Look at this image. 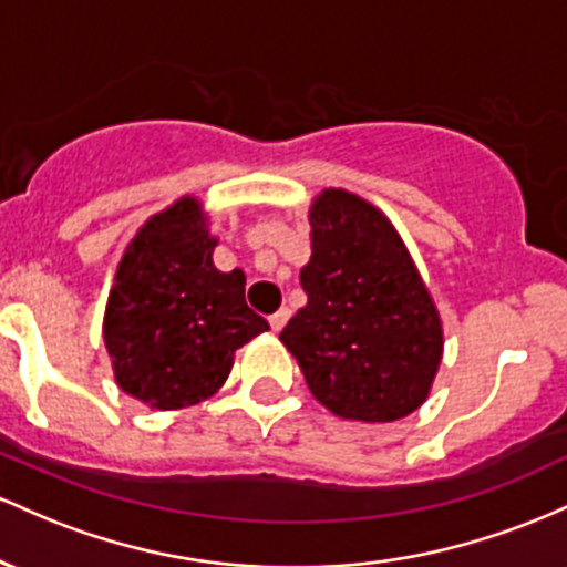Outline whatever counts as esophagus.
Listing matches in <instances>:
<instances>
[{
  "label": "esophagus",
  "instance_id": "34e87169",
  "mask_svg": "<svg viewBox=\"0 0 567 567\" xmlns=\"http://www.w3.org/2000/svg\"><path fill=\"white\" fill-rule=\"evenodd\" d=\"M286 321H289V310H278V313L270 316V329L272 332H281V329L286 327Z\"/></svg>",
  "mask_w": 567,
  "mask_h": 567
}]
</instances>
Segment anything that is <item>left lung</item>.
<instances>
[{
	"label": "left lung",
	"mask_w": 567,
	"mask_h": 567,
	"mask_svg": "<svg viewBox=\"0 0 567 567\" xmlns=\"http://www.w3.org/2000/svg\"><path fill=\"white\" fill-rule=\"evenodd\" d=\"M308 305L281 340L310 393L348 421L391 423L429 396L442 361V323L391 221L346 189L310 208Z\"/></svg>",
	"instance_id": "obj_1"
}]
</instances>
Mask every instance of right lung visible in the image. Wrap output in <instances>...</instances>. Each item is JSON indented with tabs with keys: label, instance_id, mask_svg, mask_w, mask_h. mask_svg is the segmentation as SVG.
Here are the masks:
<instances>
[{
	"label": "right lung",
	"instance_id": "obj_1",
	"mask_svg": "<svg viewBox=\"0 0 567 567\" xmlns=\"http://www.w3.org/2000/svg\"><path fill=\"white\" fill-rule=\"evenodd\" d=\"M198 200L152 216L117 267L104 342L117 385L157 410L208 399L227 380L233 353L267 332L246 305V276L212 262Z\"/></svg>",
	"mask_w": 567,
	"mask_h": 567
}]
</instances>
